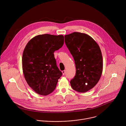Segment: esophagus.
Masks as SVG:
<instances>
[{
	"label": "esophagus",
	"instance_id": "obj_1",
	"mask_svg": "<svg viewBox=\"0 0 126 126\" xmlns=\"http://www.w3.org/2000/svg\"><path fill=\"white\" fill-rule=\"evenodd\" d=\"M62 73H63V75H64V74H65V70H63L62 71Z\"/></svg>",
	"mask_w": 126,
	"mask_h": 126
}]
</instances>
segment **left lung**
<instances>
[{
  "label": "left lung",
  "instance_id": "left-lung-1",
  "mask_svg": "<svg viewBox=\"0 0 126 126\" xmlns=\"http://www.w3.org/2000/svg\"><path fill=\"white\" fill-rule=\"evenodd\" d=\"M65 44L74 58L76 73L70 81L72 88L80 93L92 89L103 70V59L98 45L91 36L74 32L64 36Z\"/></svg>",
  "mask_w": 126,
  "mask_h": 126
}]
</instances>
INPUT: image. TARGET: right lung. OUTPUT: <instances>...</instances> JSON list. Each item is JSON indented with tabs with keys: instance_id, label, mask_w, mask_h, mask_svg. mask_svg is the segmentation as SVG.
<instances>
[{
	"instance_id": "add662e5",
	"label": "right lung",
	"mask_w": 126,
	"mask_h": 126,
	"mask_svg": "<svg viewBox=\"0 0 126 126\" xmlns=\"http://www.w3.org/2000/svg\"><path fill=\"white\" fill-rule=\"evenodd\" d=\"M64 36L38 35L27 44L22 56V68L28 85L36 93L47 95L55 89L62 76L56 64L55 51L62 47Z\"/></svg>"
}]
</instances>
